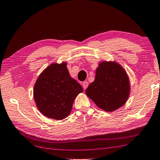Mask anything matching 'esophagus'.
I'll use <instances>...</instances> for the list:
<instances>
[{
	"instance_id": "obj_1",
	"label": "esophagus",
	"mask_w": 160,
	"mask_h": 160,
	"mask_svg": "<svg viewBox=\"0 0 160 160\" xmlns=\"http://www.w3.org/2000/svg\"><path fill=\"white\" fill-rule=\"evenodd\" d=\"M82 85H83V89H86L87 87H88V81H83V83H82Z\"/></svg>"
}]
</instances>
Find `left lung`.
<instances>
[{
	"mask_svg": "<svg viewBox=\"0 0 160 160\" xmlns=\"http://www.w3.org/2000/svg\"><path fill=\"white\" fill-rule=\"evenodd\" d=\"M96 105L106 111L122 107L128 98L129 82L121 66L113 62H102L96 70L95 81L86 90Z\"/></svg>",
	"mask_w": 160,
	"mask_h": 160,
	"instance_id": "8db88e82",
	"label": "left lung"
}]
</instances>
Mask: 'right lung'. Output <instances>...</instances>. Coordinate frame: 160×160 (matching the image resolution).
<instances>
[{
    "label": "right lung",
    "instance_id": "1",
    "mask_svg": "<svg viewBox=\"0 0 160 160\" xmlns=\"http://www.w3.org/2000/svg\"><path fill=\"white\" fill-rule=\"evenodd\" d=\"M66 62L53 63L38 77L33 89L36 105L40 112L51 118L68 117L74 99L83 88L70 76Z\"/></svg>",
    "mask_w": 160,
    "mask_h": 160
}]
</instances>
